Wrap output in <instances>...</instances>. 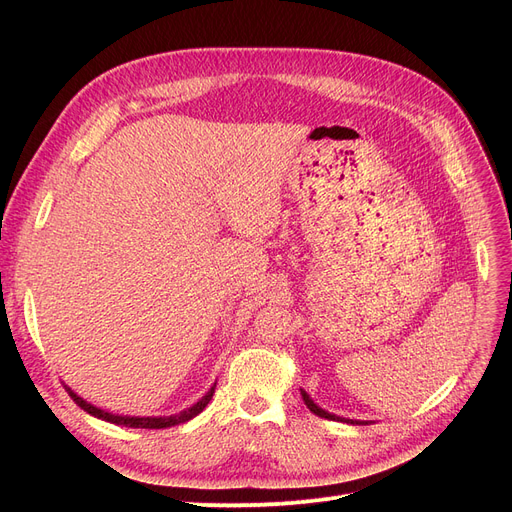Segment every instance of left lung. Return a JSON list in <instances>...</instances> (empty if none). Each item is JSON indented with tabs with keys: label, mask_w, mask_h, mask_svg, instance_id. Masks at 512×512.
Returning <instances> with one entry per match:
<instances>
[{
	"label": "left lung",
	"mask_w": 512,
	"mask_h": 512,
	"mask_svg": "<svg viewBox=\"0 0 512 512\" xmlns=\"http://www.w3.org/2000/svg\"><path fill=\"white\" fill-rule=\"evenodd\" d=\"M301 396H303V400H305V405H307V409L313 413V415H317V417H324V419H332V421H342V423H351V425H361V423H367V421H359V419H344V417H338V415H334V413H328L326 409H321L319 405H315L313 402V398L305 392V390H301Z\"/></svg>",
	"instance_id": "left-lung-1"
}]
</instances>
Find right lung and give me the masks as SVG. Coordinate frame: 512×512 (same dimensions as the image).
<instances>
[{
  "instance_id": "1",
  "label": "right lung",
  "mask_w": 512,
  "mask_h": 512,
  "mask_svg": "<svg viewBox=\"0 0 512 512\" xmlns=\"http://www.w3.org/2000/svg\"><path fill=\"white\" fill-rule=\"evenodd\" d=\"M68 394L74 398L76 405L80 409H85L89 415L97 417V419H103L107 423H114V425H124V427H141V429H164V427H172V425H180V423H186L191 421L193 417H197L207 405L209 400L215 392V384L195 402V405H191L188 409L176 413V415H164V417H132V415H116V413H110L105 409H99L95 405H91V402H87L85 398H80L70 386H66Z\"/></svg>"
}]
</instances>
